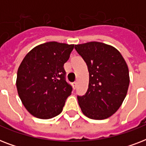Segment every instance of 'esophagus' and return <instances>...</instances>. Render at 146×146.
Listing matches in <instances>:
<instances>
[{"mask_svg": "<svg viewBox=\"0 0 146 146\" xmlns=\"http://www.w3.org/2000/svg\"><path fill=\"white\" fill-rule=\"evenodd\" d=\"M72 85H73V89H76V85H77V82H73V83H72Z\"/></svg>", "mask_w": 146, "mask_h": 146, "instance_id": "1", "label": "esophagus"}]
</instances>
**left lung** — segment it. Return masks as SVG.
Masks as SVG:
<instances>
[{
    "mask_svg": "<svg viewBox=\"0 0 146 146\" xmlns=\"http://www.w3.org/2000/svg\"><path fill=\"white\" fill-rule=\"evenodd\" d=\"M89 73V87L84 96H77L82 113L94 120L111 117L121 106L129 84V70L119 51L102 42L76 44Z\"/></svg>",
    "mask_w": 146,
    "mask_h": 146,
    "instance_id": "1",
    "label": "left lung"
}]
</instances>
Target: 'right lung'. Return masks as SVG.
<instances>
[{"label": "right lung", "instance_id": "1", "mask_svg": "<svg viewBox=\"0 0 146 146\" xmlns=\"http://www.w3.org/2000/svg\"><path fill=\"white\" fill-rule=\"evenodd\" d=\"M74 44L46 42L24 57L17 71V88L27 111L40 119L61 113L73 87L66 81L64 64Z\"/></svg>", "mask_w": 146, "mask_h": 146}]
</instances>
